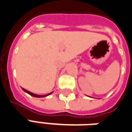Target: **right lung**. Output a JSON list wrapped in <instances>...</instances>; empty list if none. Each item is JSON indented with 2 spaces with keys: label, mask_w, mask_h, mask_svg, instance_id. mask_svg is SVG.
<instances>
[{
  "label": "right lung",
  "mask_w": 132,
  "mask_h": 132,
  "mask_svg": "<svg viewBox=\"0 0 132 132\" xmlns=\"http://www.w3.org/2000/svg\"><path fill=\"white\" fill-rule=\"evenodd\" d=\"M22 89H23V90H24V92H26V93H28V94H30L31 96H34V97H44V96H48V95H50V94H52V93H50V94H47V95H42V96H41V95H38V94H34V93H31V92H29V91H28V90H26L25 89L22 88Z\"/></svg>",
  "instance_id": "add662e5"
}]
</instances>
